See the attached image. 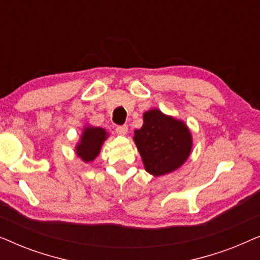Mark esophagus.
<instances>
[{
    "label": "esophagus",
    "mask_w": 260,
    "mask_h": 260,
    "mask_svg": "<svg viewBox=\"0 0 260 260\" xmlns=\"http://www.w3.org/2000/svg\"><path fill=\"white\" fill-rule=\"evenodd\" d=\"M116 133L117 135H120V136H125V135L127 134V125H118L116 127Z\"/></svg>",
    "instance_id": "1"
}]
</instances>
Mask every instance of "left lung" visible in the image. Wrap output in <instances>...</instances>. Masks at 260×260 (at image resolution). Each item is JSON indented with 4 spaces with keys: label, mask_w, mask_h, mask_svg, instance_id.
<instances>
[{
    "label": "left lung",
    "mask_w": 260,
    "mask_h": 260,
    "mask_svg": "<svg viewBox=\"0 0 260 260\" xmlns=\"http://www.w3.org/2000/svg\"><path fill=\"white\" fill-rule=\"evenodd\" d=\"M134 134L144 169L154 176L179 169L191 152L193 138L189 127L182 120L165 115L158 109L145 111L143 125Z\"/></svg>",
    "instance_id": "8db88e82"
}]
</instances>
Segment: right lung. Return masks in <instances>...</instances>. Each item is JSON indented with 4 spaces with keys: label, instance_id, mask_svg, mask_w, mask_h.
I'll return each instance as SVG.
<instances>
[{
    "label": "right lung",
    "instance_id": "add662e5",
    "mask_svg": "<svg viewBox=\"0 0 260 260\" xmlns=\"http://www.w3.org/2000/svg\"><path fill=\"white\" fill-rule=\"evenodd\" d=\"M108 136L109 134L103 127L85 125L80 135V140L76 145L78 157H80L85 163L94 161Z\"/></svg>",
    "mask_w": 260,
    "mask_h": 260
}]
</instances>
